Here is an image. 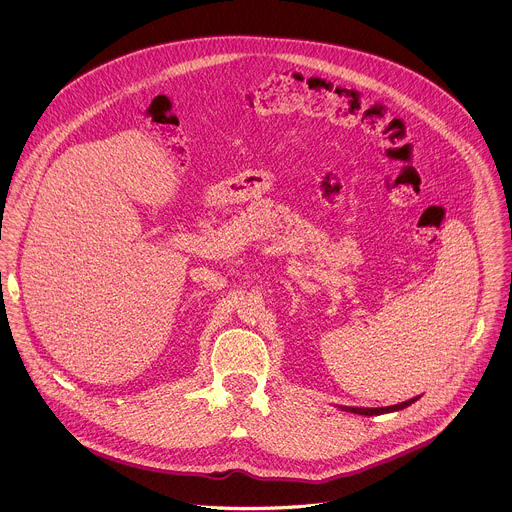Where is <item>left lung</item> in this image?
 Listing matches in <instances>:
<instances>
[{"instance_id":"1","label":"left lung","mask_w":512,"mask_h":512,"mask_svg":"<svg viewBox=\"0 0 512 512\" xmlns=\"http://www.w3.org/2000/svg\"><path fill=\"white\" fill-rule=\"evenodd\" d=\"M420 396L416 398H410L406 402H400V404H394V406H384V408H351V406H339L341 410L345 412H353V414H359V416H380V414H390V412H398V410H404L408 408L410 404H414Z\"/></svg>"}]
</instances>
